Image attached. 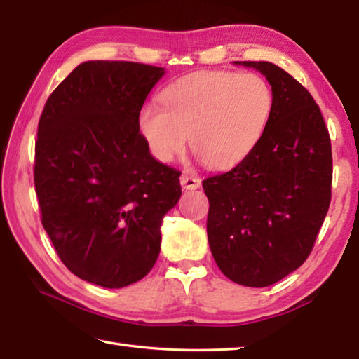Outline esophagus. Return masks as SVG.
Instances as JSON below:
<instances>
[{
	"label": "esophagus",
	"mask_w": 359,
	"mask_h": 359,
	"mask_svg": "<svg viewBox=\"0 0 359 359\" xmlns=\"http://www.w3.org/2000/svg\"><path fill=\"white\" fill-rule=\"evenodd\" d=\"M180 185L185 189H197L202 185V180L197 177L194 174H188V172H182L180 175Z\"/></svg>",
	"instance_id": "esophagus-1"
}]
</instances>
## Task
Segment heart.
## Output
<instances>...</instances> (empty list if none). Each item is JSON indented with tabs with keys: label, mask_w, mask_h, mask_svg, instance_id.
Here are the masks:
<instances>
[{
	"label": "heart",
	"mask_w": 359,
	"mask_h": 359,
	"mask_svg": "<svg viewBox=\"0 0 359 359\" xmlns=\"http://www.w3.org/2000/svg\"><path fill=\"white\" fill-rule=\"evenodd\" d=\"M162 108L144 106L140 131L151 154L168 163L189 143L216 170L245 158L264 134L273 94L257 74L205 71L182 77L160 94Z\"/></svg>",
	"instance_id": "1"
}]
</instances>
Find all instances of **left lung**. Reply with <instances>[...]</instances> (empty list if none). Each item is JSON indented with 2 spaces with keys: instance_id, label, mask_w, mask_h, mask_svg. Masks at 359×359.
I'll return each mask as SVG.
<instances>
[{
  "instance_id": "obj_1",
  "label": "left lung",
  "mask_w": 359,
  "mask_h": 359,
  "mask_svg": "<svg viewBox=\"0 0 359 359\" xmlns=\"http://www.w3.org/2000/svg\"><path fill=\"white\" fill-rule=\"evenodd\" d=\"M236 63L265 75L273 106L250 154L203 180L207 233L228 279L269 287L313 250L332 201V143L321 109L299 81L269 62Z\"/></svg>"
}]
</instances>
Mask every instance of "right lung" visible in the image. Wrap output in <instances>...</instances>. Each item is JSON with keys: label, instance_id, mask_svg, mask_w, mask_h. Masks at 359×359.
I'll use <instances>...</instances> for the list:
<instances>
[{"label": "right lung", "instance_id": "add662e5", "mask_svg": "<svg viewBox=\"0 0 359 359\" xmlns=\"http://www.w3.org/2000/svg\"><path fill=\"white\" fill-rule=\"evenodd\" d=\"M163 67L86 62L44 104L34 182L41 224L83 280L121 288L147 276L162 219L179 202L180 172L149 154L139 117Z\"/></svg>", "mask_w": 359, "mask_h": 359}]
</instances>
